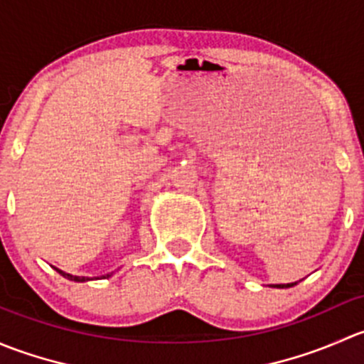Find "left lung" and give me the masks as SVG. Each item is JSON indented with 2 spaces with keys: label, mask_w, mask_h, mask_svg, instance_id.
Segmentation results:
<instances>
[{
  "label": "left lung",
  "mask_w": 364,
  "mask_h": 364,
  "mask_svg": "<svg viewBox=\"0 0 364 364\" xmlns=\"http://www.w3.org/2000/svg\"><path fill=\"white\" fill-rule=\"evenodd\" d=\"M292 285H296V284H282V285H273V287H278V289H285V287H292Z\"/></svg>",
  "instance_id": "left-lung-1"
}]
</instances>
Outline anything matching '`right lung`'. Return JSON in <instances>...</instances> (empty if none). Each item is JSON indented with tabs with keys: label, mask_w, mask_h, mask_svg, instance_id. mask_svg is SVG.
I'll list each match as a JSON object with an SVG mask.
<instances>
[{
	"label": "right lung",
	"mask_w": 364,
	"mask_h": 364,
	"mask_svg": "<svg viewBox=\"0 0 364 364\" xmlns=\"http://www.w3.org/2000/svg\"><path fill=\"white\" fill-rule=\"evenodd\" d=\"M56 271H58V273H60V274H63L65 278H68V280H73V282H86V280H90V278H84V277H72V274L63 273V271H61V269H56ZM107 277H109V274H107Z\"/></svg>",
	"instance_id": "1"
}]
</instances>
